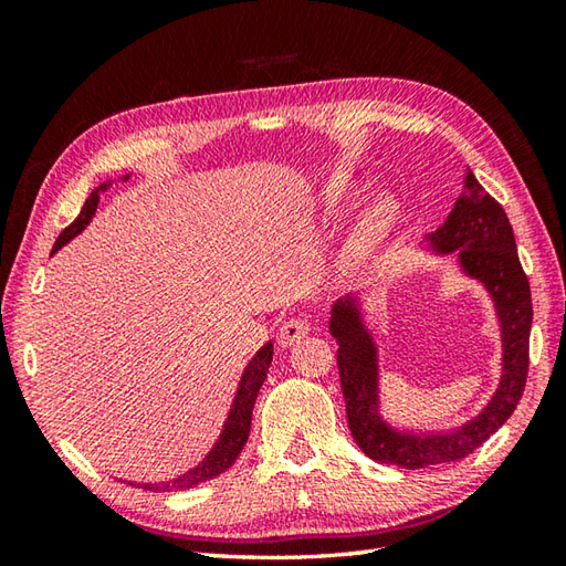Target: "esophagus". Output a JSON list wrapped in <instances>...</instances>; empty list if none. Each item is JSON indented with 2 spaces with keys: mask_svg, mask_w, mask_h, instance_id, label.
Masks as SVG:
<instances>
[{
  "mask_svg": "<svg viewBox=\"0 0 566 566\" xmlns=\"http://www.w3.org/2000/svg\"><path fill=\"white\" fill-rule=\"evenodd\" d=\"M308 323L302 321V318H290L284 321L280 331H276V340H280L282 347H292L294 343H298L302 338H306L308 335Z\"/></svg>",
  "mask_w": 566,
  "mask_h": 566,
  "instance_id": "esophagus-1",
  "label": "esophagus"
}]
</instances>
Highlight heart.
Instances as JSON below:
<instances>
[{"mask_svg": "<svg viewBox=\"0 0 566 566\" xmlns=\"http://www.w3.org/2000/svg\"><path fill=\"white\" fill-rule=\"evenodd\" d=\"M394 219V207L389 199H377L371 201L369 207L359 216L353 231V243L357 248H369L375 245L377 240L387 233V228L391 226Z\"/></svg>", "mask_w": 566, "mask_h": 566, "instance_id": "heart-1", "label": "heart"}]
</instances>
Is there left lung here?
Wrapping results in <instances>:
<instances>
[{"mask_svg": "<svg viewBox=\"0 0 566 566\" xmlns=\"http://www.w3.org/2000/svg\"><path fill=\"white\" fill-rule=\"evenodd\" d=\"M426 243L438 255H450L457 249L460 272L482 284L494 302L501 331V379L489 403L462 426L444 430L396 428L381 416L379 345L365 323L363 296H340L331 308L328 328L338 343L347 426L369 460L399 469L448 464L472 454L515 411L531 363V284L521 268L513 228L501 203L489 197L469 167L462 195L457 197L448 221L436 233H428Z\"/></svg>", "mask_w": 566, "mask_h": 566, "instance_id": "left-lung-1", "label": "left lung"}]
</instances>
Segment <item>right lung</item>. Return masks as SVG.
Wrapping results in <instances>:
<instances>
[{
  "mask_svg": "<svg viewBox=\"0 0 566 566\" xmlns=\"http://www.w3.org/2000/svg\"><path fill=\"white\" fill-rule=\"evenodd\" d=\"M130 175H124L118 177L122 182H126ZM114 179H109V182H102L97 189L92 191V195L87 197V201H84V207L80 211V216L75 221H72L63 233L57 235L55 245H53V252L51 255H55V252L67 245L72 238L80 235L84 228L90 226V221L94 219V213H97V207H99V195L102 191H106L112 187ZM272 355H274V347H272V340L264 343L260 350L255 353V357L250 359L248 367L243 369V377H240L238 381V389H235V396H233V403H231V411H228V418L226 423L221 428V436L219 440L213 442V448L209 450V454L203 457V460L191 467L189 472L179 474L177 479H170V482H163V484H138L143 489H150V491H182V489H191L197 486L201 482H209V479L223 474L228 467H231L235 460L240 450L245 448L248 442V436H250V420H252V406H255V399H258V391L262 387V381L268 379V371H270V365H272Z\"/></svg>",
  "mask_w": 566,
  "mask_h": 566,
  "instance_id": "add662e5",
  "label": "right lung"
}]
</instances>
